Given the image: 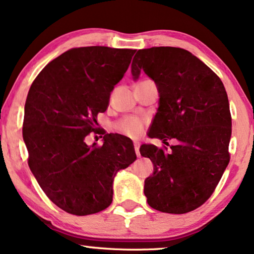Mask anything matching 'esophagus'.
<instances>
[{"instance_id":"esophagus-1","label":"esophagus","mask_w":254,"mask_h":254,"mask_svg":"<svg viewBox=\"0 0 254 254\" xmlns=\"http://www.w3.org/2000/svg\"><path fill=\"white\" fill-rule=\"evenodd\" d=\"M134 149H135V152H136V156L137 157H140V142H134Z\"/></svg>"}]
</instances>
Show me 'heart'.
<instances>
[{
    "label": "heart",
    "mask_w": 254,
    "mask_h": 254,
    "mask_svg": "<svg viewBox=\"0 0 254 254\" xmlns=\"http://www.w3.org/2000/svg\"><path fill=\"white\" fill-rule=\"evenodd\" d=\"M145 125H147V120L144 118L128 116L123 118L116 125V128L118 131H120L121 134L126 135L128 137L137 138L143 133Z\"/></svg>",
    "instance_id": "heart-1"
}]
</instances>
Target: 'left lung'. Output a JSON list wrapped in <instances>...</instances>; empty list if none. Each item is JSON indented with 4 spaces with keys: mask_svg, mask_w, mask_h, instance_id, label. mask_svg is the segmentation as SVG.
Here are the masks:
<instances>
[{
    "mask_svg": "<svg viewBox=\"0 0 254 254\" xmlns=\"http://www.w3.org/2000/svg\"><path fill=\"white\" fill-rule=\"evenodd\" d=\"M144 71L157 84L159 107L149 136L168 148L141 145L154 172L144 180L148 204L169 214H185L206 202L230 161L231 114L221 78L190 52L178 47L138 50L131 74Z\"/></svg>",
    "mask_w": 254,
    "mask_h": 254,
    "instance_id": "8db88e82",
    "label": "left lung"
}]
</instances>
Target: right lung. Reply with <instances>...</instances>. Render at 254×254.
<instances>
[{"mask_svg":"<svg viewBox=\"0 0 254 254\" xmlns=\"http://www.w3.org/2000/svg\"><path fill=\"white\" fill-rule=\"evenodd\" d=\"M135 52L71 48L39 72L27 93V164L48 199L69 214L84 216L109 207L114 176L136 159L133 142L123 135H104L103 145L84 141L98 133L97 114L106 111Z\"/></svg>","mask_w":254,"mask_h":254,"instance_id":"add662e5","label":"right lung"}]
</instances>
